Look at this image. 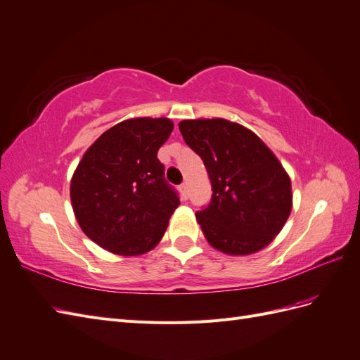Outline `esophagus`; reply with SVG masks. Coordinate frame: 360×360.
I'll return each mask as SVG.
<instances>
[{
  "instance_id": "obj_1",
  "label": "esophagus",
  "mask_w": 360,
  "mask_h": 360,
  "mask_svg": "<svg viewBox=\"0 0 360 360\" xmlns=\"http://www.w3.org/2000/svg\"><path fill=\"white\" fill-rule=\"evenodd\" d=\"M180 192H181V197H183V200H188L189 193H188V184H186V183L180 184Z\"/></svg>"
}]
</instances>
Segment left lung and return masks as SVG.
I'll list each match as a JSON object with an SVG mask.
<instances>
[{
	"label": "left lung",
	"instance_id": "8db88e82",
	"mask_svg": "<svg viewBox=\"0 0 360 360\" xmlns=\"http://www.w3.org/2000/svg\"><path fill=\"white\" fill-rule=\"evenodd\" d=\"M179 129L210 177L212 198L195 213L209 244L233 256L266 247L292 209L289 176L273 151L227 120H188Z\"/></svg>",
	"mask_w": 360,
	"mask_h": 360
}]
</instances>
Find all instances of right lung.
I'll list each match as a JSON object with an SVG mask.
<instances>
[{
	"label": "right lung",
	"instance_id": "obj_1",
	"mask_svg": "<svg viewBox=\"0 0 360 360\" xmlns=\"http://www.w3.org/2000/svg\"><path fill=\"white\" fill-rule=\"evenodd\" d=\"M172 129L167 118L127 120L84 153L71 180V201L95 244L121 256H139L159 244L180 204L158 159Z\"/></svg>",
	"mask_w": 360,
	"mask_h": 360
}]
</instances>
